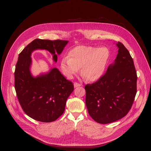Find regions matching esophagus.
I'll use <instances>...</instances> for the list:
<instances>
[{
    "mask_svg": "<svg viewBox=\"0 0 151 151\" xmlns=\"http://www.w3.org/2000/svg\"><path fill=\"white\" fill-rule=\"evenodd\" d=\"M81 85L80 83H78L77 82H75L74 83V87L75 88H77L78 87H81Z\"/></svg>",
    "mask_w": 151,
    "mask_h": 151,
    "instance_id": "esophagus-1",
    "label": "esophagus"
}]
</instances>
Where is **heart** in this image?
I'll list each match as a JSON object with an SVG mask.
<instances>
[{
	"label": "heart",
	"mask_w": 151,
	"mask_h": 151,
	"mask_svg": "<svg viewBox=\"0 0 151 151\" xmlns=\"http://www.w3.org/2000/svg\"><path fill=\"white\" fill-rule=\"evenodd\" d=\"M110 55L109 50L104 47L78 46L69 51V57L61 58L60 70L64 76L72 79L82 68L84 78L90 82L96 81L103 75Z\"/></svg>",
	"instance_id": "obj_1"
}]
</instances>
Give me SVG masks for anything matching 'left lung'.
<instances>
[{
	"label": "left lung",
	"mask_w": 151,
	"mask_h": 151,
	"mask_svg": "<svg viewBox=\"0 0 151 151\" xmlns=\"http://www.w3.org/2000/svg\"><path fill=\"white\" fill-rule=\"evenodd\" d=\"M118 53L106 73L85 85V103L91 117L104 124L125 116L131 109L137 91V73L130 52L116 43Z\"/></svg>",
	"instance_id": "obj_1"
}]
</instances>
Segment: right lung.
Returning a JSON list of instances; mask_svg holds the SVG:
<instances>
[{
  "label": "right lung",
  "mask_w": 151,
  "mask_h": 151,
  "mask_svg": "<svg viewBox=\"0 0 151 151\" xmlns=\"http://www.w3.org/2000/svg\"><path fill=\"white\" fill-rule=\"evenodd\" d=\"M68 42L36 39L19 54L14 73L15 89L24 112L36 121L50 122L59 118L74 87L72 82L56 68L34 76L31 72L32 54L38 50L48 51L56 63L57 55L61 54Z\"/></svg>",
  "instance_id": "right-lung-1"
}]
</instances>
